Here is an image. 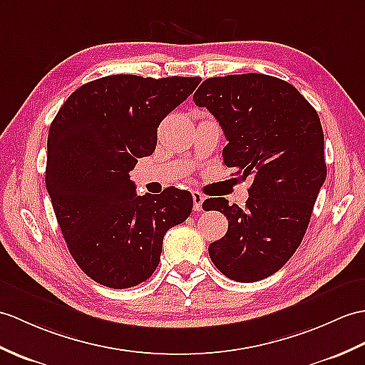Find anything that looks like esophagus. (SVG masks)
<instances>
[{"mask_svg":"<svg viewBox=\"0 0 365 365\" xmlns=\"http://www.w3.org/2000/svg\"><path fill=\"white\" fill-rule=\"evenodd\" d=\"M205 200L203 194H200L199 191H192V205H194V211H202V203Z\"/></svg>","mask_w":365,"mask_h":365,"instance_id":"obj_1","label":"esophagus"}]
</instances>
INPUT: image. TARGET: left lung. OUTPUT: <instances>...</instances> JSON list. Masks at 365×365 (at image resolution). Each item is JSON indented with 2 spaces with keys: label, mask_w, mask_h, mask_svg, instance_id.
I'll return each mask as SVG.
<instances>
[{
  "label": "left lung",
  "mask_w": 365,
  "mask_h": 365,
  "mask_svg": "<svg viewBox=\"0 0 365 365\" xmlns=\"http://www.w3.org/2000/svg\"><path fill=\"white\" fill-rule=\"evenodd\" d=\"M192 99L222 127L224 165L253 177L245 208L224 197L203 202L228 219L210 258L235 282H259L299 249L325 182L319 115L291 83L258 73L210 78Z\"/></svg>",
  "instance_id": "left-lung-1"
}]
</instances>
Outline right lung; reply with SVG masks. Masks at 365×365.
I'll return each mask as SVG.
<instances>
[{"label": "right lung", "mask_w": 365, "mask_h": 365, "mask_svg": "<svg viewBox=\"0 0 365 365\" xmlns=\"http://www.w3.org/2000/svg\"><path fill=\"white\" fill-rule=\"evenodd\" d=\"M200 78L113 74L79 87L48 133L46 190L66 247L96 283L125 289L154 274L165 233L191 215L190 191L135 192L129 173L157 146V127Z\"/></svg>", "instance_id": "right-lung-1"}]
</instances>
